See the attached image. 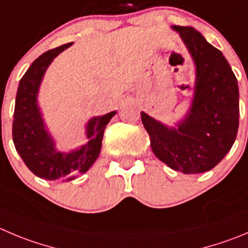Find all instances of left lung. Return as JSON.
I'll list each match as a JSON object with an SVG mask.
<instances>
[{"instance_id":"obj_1","label":"left lung","mask_w":248,"mask_h":248,"mask_svg":"<svg viewBox=\"0 0 248 248\" xmlns=\"http://www.w3.org/2000/svg\"><path fill=\"white\" fill-rule=\"evenodd\" d=\"M195 63L193 97L185 117L168 126L145 112L141 120L155 157L184 174L213 169L235 142L239 129V85L220 51L191 27L173 25Z\"/></svg>"}]
</instances>
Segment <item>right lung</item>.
I'll use <instances>...</instances> for the list:
<instances>
[{"label":"right lung","instance_id":"obj_1","mask_svg":"<svg viewBox=\"0 0 248 248\" xmlns=\"http://www.w3.org/2000/svg\"><path fill=\"white\" fill-rule=\"evenodd\" d=\"M73 42L49 49L32 62L19 81L13 115V142L25 166L45 180L70 181L91 168L102 147L105 129L117 112L91 118L86 124L87 142L79 148L62 152L47 130L37 102L39 89L46 69L61 52Z\"/></svg>","mask_w":248,"mask_h":248}]
</instances>
